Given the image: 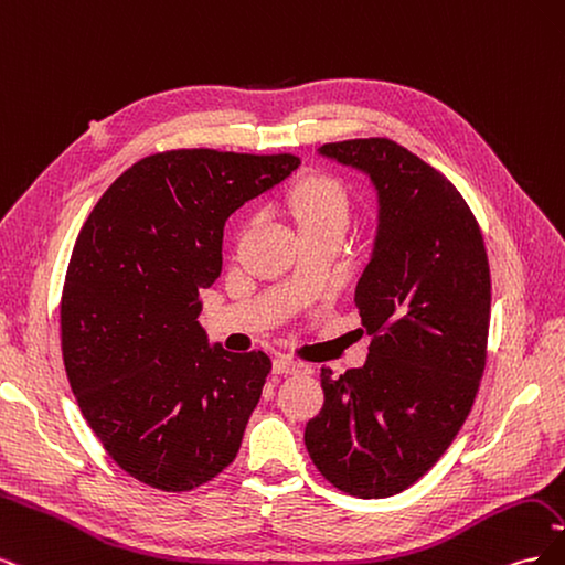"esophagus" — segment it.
Here are the masks:
<instances>
[{
	"label": "esophagus",
	"mask_w": 565,
	"mask_h": 565,
	"mask_svg": "<svg viewBox=\"0 0 565 565\" xmlns=\"http://www.w3.org/2000/svg\"><path fill=\"white\" fill-rule=\"evenodd\" d=\"M273 372H276V374H299V372H309V365L292 361V358H287V355H278L276 361H273Z\"/></svg>",
	"instance_id": "obj_1"
}]
</instances>
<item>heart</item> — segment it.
<instances>
[{"label":"heart","mask_w":565,"mask_h":565,"mask_svg":"<svg viewBox=\"0 0 565 565\" xmlns=\"http://www.w3.org/2000/svg\"><path fill=\"white\" fill-rule=\"evenodd\" d=\"M289 207H292L299 231L320 226H347L349 224V195L337 179L318 177L299 183L289 193Z\"/></svg>","instance_id":"1"}]
</instances>
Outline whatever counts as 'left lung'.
Returning a JSON list of instances; mask_svg holds the SVG:
<instances>
[{"label": "left lung", "mask_w": 565, "mask_h": 565, "mask_svg": "<svg viewBox=\"0 0 565 565\" xmlns=\"http://www.w3.org/2000/svg\"><path fill=\"white\" fill-rule=\"evenodd\" d=\"M377 193V233L355 285L372 334L363 367L332 377L306 424L313 465L341 492L382 500L429 471L473 405L486 367L490 268L483 235L457 188L388 139L324 143Z\"/></svg>", "instance_id": "8db88e82"}]
</instances>
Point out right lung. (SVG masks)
Returning a JSON list of instances; mask_svg holds the SVG:
<instances>
[{"label": "right lung", "mask_w": 565, "mask_h": 565, "mask_svg": "<svg viewBox=\"0 0 565 565\" xmlns=\"http://www.w3.org/2000/svg\"><path fill=\"white\" fill-rule=\"evenodd\" d=\"M299 164L160 152L127 169L82 226L61 297L63 363L84 419L136 481L193 490L241 450L270 358L212 347L200 289L221 273L228 216Z\"/></svg>", "instance_id": "right-lung-1"}]
</instances>
